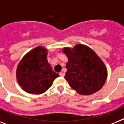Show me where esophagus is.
Masks as SVG:
<instances>
[{
	"mask_svg": "<svg viewBox=\"0 0 124 124\" xmlns=\"http://www.w3.org/2000/svg\"><path fill=\"white\" fill-rule=\"evenodd\" d=\"M59 76H61V77H64V76H65V74L63 72H60L59 73Z\"/></svg>",
	"mask_w": 124,
	"mask_h": 124,
	"instance_id": "obj_1",
	"label": "esophagus"
}]
</instances>
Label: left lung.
<instances>
[{
	"mask_svg": "<svg viewBox=\"0 0 124 124\" xmlns=\"http://www.w3.org/2000/svg\"><path fill=\"white\" fill-rule=\"evenodd\" d=\"M68 57L65 78L71 88L82 95H90L100 91L107 78V68L93 50L78 44L73 48H64Z\"/></svg>",
	"mask_w": 124,
	"mask_h": 124,
	"instance_id": "left-lung-1",
	"label": "left lung"
}]
</instances>
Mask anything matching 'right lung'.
Wrapping results in <instances>:
<instances>
[{
  "label": "right lung",
  "mask_w": 124,
  "mask_h": 124,
  "mask_svg": "<svg viewBox=\"0 0 124 124\" xmlns=\"http://www.w3.org/2000/svg\"><path fill=\"white\" fill-rule=\"evenodd\" d=\"M19 85L26 93L40 94L51 87L59 77L47 61V50L37 46L28 52L19 62L16 72Z\"/></svg>",
  "instance_id": "1"
}]
</instances>
